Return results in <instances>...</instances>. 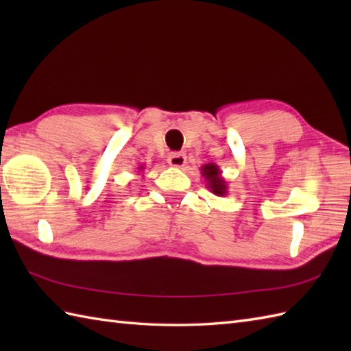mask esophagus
I'll return each instance as SVG.
<instances>
[{
  "label": "esophagus",
  "mask_w": 351,
  "mask_h": 351,
  "mask_svg": "<svg viewBox=\"0 0 351 351\" xmlns=\"http://www.w3.org/2000/svg\"><path fill=\"white\" fill-rule=\"evenodd\" d=\"M167 162L171 167H184L187 162V156L182 152H171L167 156Z\"/></svg>",
  "instance_id": "1"
}]
</instances>
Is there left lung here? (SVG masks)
I'll return each mask as SVG.
<instances>
[{
	"mask_svg": "<svg viewBox=\"0 0 351 351\" xmlns=\"http://www.w3.org/2000/svg\"><path fill=\"white\" fill-rule=\"evenodd\" d=\"M200 173H202V176L205 178L206 189L210 190L213 195L220 196V197L228 195V182L225 178L221 176V170L217 164L214 162L204 164V166L200 167Z\"/></svg>",
	"mask_w": 351,
	"mask_h": 351,
	"instance_id": "8db88e82",
	"label": "left lung"
}]
</instances>
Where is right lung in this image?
<instances>
[{
  "instance_id": "obj_1",
  "label": "right lung",
  "mask_w": 351,
  "mask_h": 351,
  "mask_svg": "<svg viewBox=\"0 0 351 351\" xmlns=\"http://www.w3.org/2000/svg\"><path fill=\"white\" fill-rule=\"evenodd\" d=\"M138 170H140V171H138V175H140V173H141V171H143V170H145V166H138Z\"/></svg>"
}]
</instances>
